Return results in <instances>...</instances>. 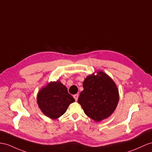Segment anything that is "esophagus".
Returning a JSON list of instances; mask_svg holds the SVG:
<instances>
[{
    "label": "esophagus",
    "instance_id": "1",
    "mask_svg": "<svg viewBox=\"0 0 152 152\" xmlns=\"http://www.w3.org/2000/svg\"><path fill=\"white\" fill-rule=\"evenodd\" d=\"M73 97H74V99H75V101H77V99H78V97H79V95H78V94H75V95H73Z\"/></svg>",
    "mask_w": 152,
    "mask_h": 152
}]
</instances>
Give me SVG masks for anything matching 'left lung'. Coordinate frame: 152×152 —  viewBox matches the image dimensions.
<instances>
[{
  "label": "left lung",
  "instance_id": "8db88e82",
  "mask_svg": "<svg viewBox=\"0 0 152 152\" xmlns=\"http://www.w3.org/2000/svg\"><path fill=\"white\" fill-rule=\"evenodd\" d=\"M78 102L85 114L96 122L110 117L115 110L119 100L115 83L102 71L86 77Z\"/></svg>",
  "mask_w": 152,
  "mask_h": 152
}]
</instances>
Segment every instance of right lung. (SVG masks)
Instances as JSON below:
<instances>
[{"instance_id":"add662e5","label":"right lung","mask_w":152,"mask_h":152,"mask_svg":"<svg viewBox=\"0 0 152 152\" xmlns=\"http://www.w3.org/2000/svg\"><path fill=\"white\" fill-rule=\"evenodd\" d=\"M37 104L42 112L50 119H56L62 115L69 105L75 102L68 89L60 81L50 82L37 94Z\"/></svg>"}]
</instances>
